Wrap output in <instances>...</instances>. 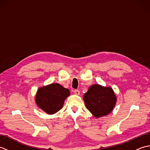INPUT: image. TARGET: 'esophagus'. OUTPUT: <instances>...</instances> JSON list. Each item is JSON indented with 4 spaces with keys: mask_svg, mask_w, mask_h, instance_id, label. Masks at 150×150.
<instances>
[{
    "mask_svg": "<svg viewBox=\"0 0 150 150\" xmlns=\"http://www.w3.org/2000/svg\"><path fill=\"white\" fill-rule=\"evenodd\" d=\"M74 93L75 95H79V94H80V91H79V90H74Z\"/></svg>",
    "mask_w": 150,
    "mask_h": 150,
    "instance_id": "esophagus-1",
    "label": "esophagus"
}]
</instances>
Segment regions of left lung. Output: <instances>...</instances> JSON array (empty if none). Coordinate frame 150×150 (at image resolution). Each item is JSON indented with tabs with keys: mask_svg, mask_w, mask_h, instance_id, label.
<instances>
[{
	"mask_svg": "<svg viewBox=\"0 0 150 150\" xmlns=\"http://www.w3.org/2000/svg\"><path fill=\"white\" fill-rule=\"evenodd\" d=\"M83 99L87 109L97 118L109 114L117 101L112 88L99 84L91 86L84 93Z\"/></svg>",
	"mask_w": 150,
	"mask_h": 150,
	"instance_id": "obj_1",
	"label": "left lung"
}]
</instances>
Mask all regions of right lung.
I'll list each match as a JSON object with an SVG mask.
<instances>
[{
	"label": "right lung",
	"instance_id": "obj_1",
	"mask_svg": "<svg viewBox=\"0 0 150 150\" xmlns=\"http://www.w3.org/2000/svg\"><path fill=\"white\" fill-rule=\"evenodd\" d=\"M70 95L68 89L58 83H52L38 89L35 102L47 114H54L62 109L66 98Z\"/></svg>",
	"mask_w": 150,
	"mask_h": 150
}]
</instances>
